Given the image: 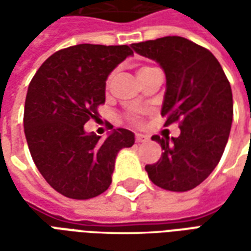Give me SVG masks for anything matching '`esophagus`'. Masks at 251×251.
<instances>
[{
  "instance_id": "34e87169",
  "label": "esophagus",
  "mask_w": 251,
  "mask_h": 251,
  "mask_svg": "<svg viewBox=\"0 0 251 251\" xmlns=\"http://www.w3.org/2000/svg\"><path fill=\"white\" fill-rule=\"evenodd\" d=\"M148 140H149V138H148L147 136H144V134H140V133H138V134H136L137 142H147Z\"/></svg>"
}]
</instances>
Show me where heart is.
<instances>
[{"label": "heart", "instance_id": "heart-1", "mask_svg": "<svg viewBox=\"0 0 251 251\" xmlns=\"http://www.w3.org/2000/svg\"><path fill=\"white\" fill-rule=\"evenodd\" d=\"M153 67H142V68H140V71H138V76H141V75H144L145 72L151 71ZM127 120L130 121V122H137V120H138V117H137L136 114H130L129 117H127Z\"/></svg>", "mask_w": 251, "mask_h": 251}]
</instances>
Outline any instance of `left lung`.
<instances>
[{
  "label": "left lung",
  "instance_id": "1",
  "mask_svg": "<svg viewBox=\"0 0 251 251\" xmlns=\"http://www.w3.org/2000/svg\"><path fill=\"white\" fill-rule=\"evenodd\" d=\"M163 67L167 93L161 115L179 122L176 138L153 136L163 148L157 163L145 167L153 184L185 192L203 183L225 152L232 122L230 82L216 57L194 41L167 36L131 44Z\"/></svg>",
  "mask_w": 251,
  "mask_h": 251
}]
</instances>
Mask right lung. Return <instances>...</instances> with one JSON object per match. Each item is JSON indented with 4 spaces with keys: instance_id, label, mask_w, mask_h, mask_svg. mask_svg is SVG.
<instances>
[{
    "instance_id": "add662e5",
    "label": "right lung",
    "mask_w": 251,
    "mask_h": 251,
    "mask_svg": "<svg viewBox=\"0 0 251 251\" xmlns=\"http://www.w3.org/2000/svg\"><path fill=\"white\" fill-rule=\"evenodd\" d=\"M129 55V46L77 44L55 52L30 80L24 109L30 156L47 183L66 198L103 194L117 153L134 144L127 129L113 130L106 140L83 129L98 118L109 74Z\"/></svg>"
}]
</instances>
